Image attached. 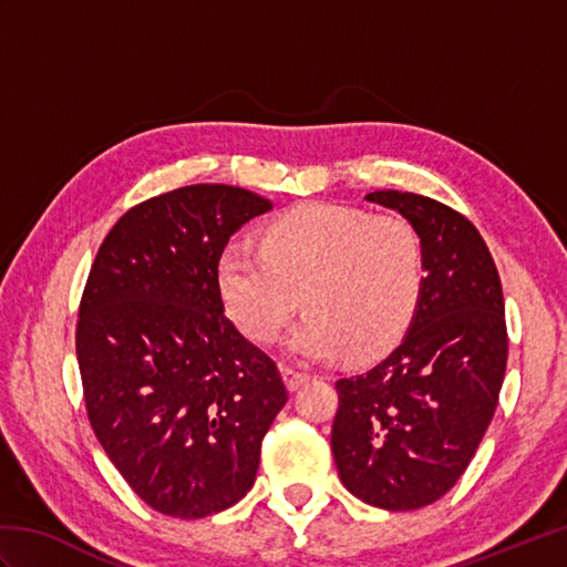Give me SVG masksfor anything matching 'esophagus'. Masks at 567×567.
Returning <instances> with one entry per match:
<instances>
[{
  "label": "esophagus",
  "mask_w": 567,
  "mask_h": 567,
  "mask_svg": "<svg viewBox=\"0 0 567 567\" xmlns=\"http://www.w3.org/2000/svg\"><path fill=\"white\" fill-rule=\"evenodd\" d=\"M282 380H285V384H287V390L295 392V390L302 388V384L309 382V375H307V372H299V370H295V368L282 365Z\"/></svg>",
  "instance_id": "1"
}]
</instances>
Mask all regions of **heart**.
<instances>
[{"mask_svg": "<svg viewBox=\"0 0 567 567\" xmlns=\"http://www.w3.org/2000/svg\"><path fill=\"white\" fill-rule=\"evenodd\" d=\"M426 262L416 228L402 216H370L336 204H307L275 219L262 248L228 244L216 260V287L236 327L270 343L302 305L307 317L287 351L327 360L375 358L412 323Z\"/></svg>", "mask_w": 567, "mask_h": 567, "instance_id": "heart-1", "label": "heart"}]
</instances>
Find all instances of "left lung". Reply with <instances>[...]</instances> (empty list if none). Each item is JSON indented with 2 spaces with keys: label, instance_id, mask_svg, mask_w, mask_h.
<instances>
[{
  "label": "left lung",
  "instance_id": "8db88e82",
  "mask_svg": "<svg viewBox=\"0 0 567 567\" xmlns=\"http://www.w3.org/2000/svg\"><path fill=\"white\" fill-rule=\"evenodd\" d=\"M365 199L416 228L426 280L402 343L363 375L336 382L331 451L351 495L409 512L457 483L495 416L507 370L504 297L495 260L463 214L400 189Z\"/></svg>",
  "mask_w": 567,
  "mask_h": 567
}]
</instances>
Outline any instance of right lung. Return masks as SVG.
<instances>
[{"instance_id": "1", "label": "right lung", "mask_w": 567, "mask_h": 567, "mask_svg": "<svg viewBox=\"0 0 567 567\" xmlns=\"http://www.w3.org/2000/svg\"><path fill=\"white\" fill-rule=\"evenodd\" d=\"M270 209L244 187H179L128 209L92 262L75 333L87 416L161 514L202 519L244 499L287 402L216 287L228 238Z\"/></svg>"}]
</instances>
